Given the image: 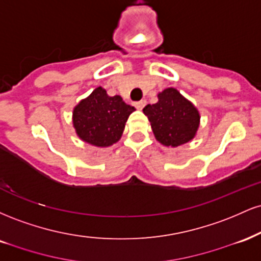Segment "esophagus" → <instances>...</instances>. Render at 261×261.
<instances>
[{"label": "esophagus", "mask_w": 261, "mask_h": 261, "mask_svg": "<svg viewBox=\"0 0 261 261\" xmlns=\"http://www.w3.org/2000/svg\"><path fill=\"white\" fill-rule=\"evenodd\" d=\"M134 106H135V108H136V109L141 110V109H142L143 107L146 106V100H140V101H136V103H135Z\"/></svg>", "instance_id": "1"}]
</instances>
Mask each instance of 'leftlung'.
Returning a JSON list of instances; mask_svg holds the SVG:
<instances>
[{
	"instance_id": "obj_1",
	"label": "left lung",
	"mask_w": 261,
	"mask_h": 261,
	"mask_svg": "<svg viewBox=\"0 0 261 261\" xmlns=\"http://www.w3.org/2000/svg\"><path fill=\"white\" fill-rule=\"evenodd\" d=\"M155 139L164 146L184 145L195 136L200 115L193 104L176 91L167 88L158 94L155 104L143 108Z\"/></svg>"
}]
</instances>
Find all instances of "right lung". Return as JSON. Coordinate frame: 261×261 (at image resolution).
I'll return each instance as SVG.
<instances>
[{
	"label": "right lung",
	"instance_id": "obj_1",
	"mask_svg": "<svg viewBox=\"0 0 261 261\" xmlns=\"http://www.w3.org/2000/svg\"><path fill=\"white\" fill-rule=\"evenodd\" d=\"M135 110L120 95L109 97L98 87L73 110V126L86 142L98 147L113 145L121 137L128 115Z\"/></svg>",
	"mask_w": 261,
	"mask_h": 261
}]
</instances>
